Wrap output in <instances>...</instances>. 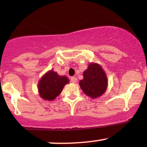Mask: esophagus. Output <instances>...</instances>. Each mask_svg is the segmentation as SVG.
I'll return each mask as SVG.
<instances>
[{
    "label": "esophagus",
    "instance_id": "esophagus-1",
    "mask_svg": "<svg viewBox=\"0 0 147 147\" xmlns=\"http://www.w3.org/2000/svg\"><path fill=\"white\" fill-rule=\"evenodd\" d=\"M70 82H71L72 84H75L76 82H77V79L75 77H70Z\"/></svg>",
    "mask_w": 147,
    "mask_h": 147
}]
</instances>
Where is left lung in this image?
Returning a JSON list of instances; mask_svg holds the SVG:
<instances>
[{"mask_svg":"<svg viewBox=\"0 0 147 147\" xmlns=\"http://www.w3.org/2000/svg\"><path fill=\"white\" fill-rule=\"evenodd\" d=\"M84 93L92 98L101 96L107 88V78L102 67L96 63H90L84 72V79L79 82Z\"/></svg>","mask_w":147,"mask_h":147,"instance_id":"1","label":"left lung"}]
</instances>
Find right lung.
<instances>
[{"label": "right lung", "mask_w": 147, "mask_h": 147, "mask_svg": "<svg viewBox=\"0 0 147 147\" xmlns=\"http://www.w3.org/2000/svg\"><path fill=\"white\" fill-rule=\"evenodd\" d=\"M69 82L65 76H59L57 72L50 70L42 77L38 83V91L41 97L46 100H53Z\"/></svg>", "instance_id": "1"}]
</instances>
